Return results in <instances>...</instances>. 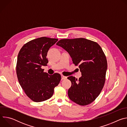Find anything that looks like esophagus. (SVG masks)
<instances>
[{"label":"esophagus","mask_w":127,"mask_h":127,"mask_svg":"<svg viewBox=\"0 0 127 127\" xmlns=\"http://www.w3.org/2000/svg\"><path fill=\"white\" fill-rule=\"evenodd\" d=\"M61 78H62V79L64 80V79H66L67 78V77L65 76L64 75H61Z\"/></svg>","instance_id":"1"}]
</instances>
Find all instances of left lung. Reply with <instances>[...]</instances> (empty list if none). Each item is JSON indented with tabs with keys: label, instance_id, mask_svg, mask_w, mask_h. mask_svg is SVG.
I'll use <instances>...</instances> for the list:
<instances>
[{
	"label": "left lung",
	"instance_id": "1",
	"mask_svg": "<svg viewBox=\"0 0 127 127\" xmlns=\"http://www.w3.org/2000/svg\"><path fill=\"white\" fill-rule=\"evenodd\" d=\"M56 45L69 54L81 72L78 80L72 76L67 78L72 84L68 91L69 98L80 105L91 103L100 94L105 81L107 65L101 48L97 43L82 38L62 39Z\"/></svg>",
	"mask_w": 127,
	"mask_h": 127
}]
</instances>
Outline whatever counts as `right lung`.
Instances as JSON below:
<instances>
[{
    "label": "right lung",
    "mask_w": 127,
    "mask_h": 127,
    "mask_svg": "<svg viewBox=\"0 0 127 127\" xmlns=\"http://www.w3.org/2000/svg\"><path fill=\"white\" fill-rule=\"evenodd\" d=\"M58 39L45 37L25 44L18 54L16 72L18 80L27 95L34 102L51 98L61 79L60 74L49 75L41 68L48 63L47 53Z\"/></svg>",
    "instance_id": "add662e5"
}]
</instances>
